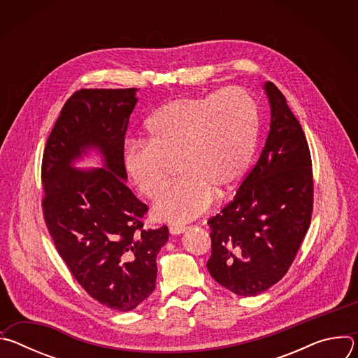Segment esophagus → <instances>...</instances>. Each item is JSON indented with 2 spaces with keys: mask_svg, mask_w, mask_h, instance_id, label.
<instances>
[{
  "mask_svg": "<svg viewBox=\"0 0 358 358\" xmlns=\"http://www.w3.org/2000/svg\"><path fill=\"white\" fill-rule=\"evenodd\" d=\"M185 229H187V227H185V225H170V232H171L173 235L182 234Z\"/></svg>",
  "mask_w": 358,
  "mask_h": 358,
  "instance_id": "34e87169",
  "label": "esophagus"
}]
</instances>
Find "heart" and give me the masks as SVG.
<instances>
[{
    "mask_svg": "<svg viewBox=\"0 0 358 358\" xmlns=\"http://www.w3.org/2000/svg\"><path fill=\"white\" fill-rule=\"evenodd\" d=\"M145 140H130L123 162L141 195L159 198L177 164L181 177L159 199L155 213L185 222L206 213L243 177L259 136V112L252 96L228 87L206 96L178 97L145 123Z\"/></svg>",
    "mask_w": 358,
    "mask_h": 358,
    "instance_id": "obj_1",
    "label": "heart"
}]
</instances>
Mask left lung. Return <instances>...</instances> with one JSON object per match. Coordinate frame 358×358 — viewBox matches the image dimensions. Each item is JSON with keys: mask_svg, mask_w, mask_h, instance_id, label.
<instances>
[{"mask_svg": "<svg viewBox=\"0 0 358 358\" xmlns=\"http://www.w3.org/2000/svg\"><path fill=\"white\" fill-rule=\"evenodd\" d=\"M271 130L259 160L234 199L208 220L207 268L225 289L257 296L289 271L313 213L312 157L304 131L283 93L265 85Z\"/></svg>", "mask_w": 358, "mask_h": 358, "instance_id": "left-lung-1", "label": "left lung"}]
</instances>
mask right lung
<instances>
[{
	"instance_id": "right-lung-1",
	"label": "right lung",
	"mask_w": 358,
	"mask_h": 358,
	"mask_svg": "<svg viewBox=\"0 0 358 358\" xmlns=\"http://www.w3.org/2000/svg\"><path fill=\"white\" fill-rule=\"evenodd\" d=\"M137 89H80L64 105L42 157V213L59 257L100 304L129 312L156 289L169 228L144 229L148 207L126 185L124 136ZM89 148L105 169L79 172Z\"/></svg>"
}]
</instances>
